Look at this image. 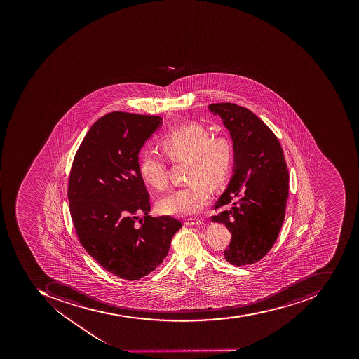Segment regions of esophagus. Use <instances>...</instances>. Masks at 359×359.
I'll list each match as a JSON object with an SVG mask.
<instances>
[{
    "label": "esophagus",
    "instance_id": "1",
    "mask_svg": "<svg viewBox=\"0 0 359 359\" xmlns=\"http://www.w3.org/2000/svg\"><path fill=\"white\" fill-rule=\"evenodd\" d=\"M186 225H189V226H200V225H203V222L200 221V219H188V221H186Z\"/></svg>",
    "mask_w": 359,
    "mask_h": 359
}]
</instances>
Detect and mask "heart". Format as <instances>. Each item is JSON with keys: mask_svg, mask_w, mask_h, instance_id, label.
I'll return each instance as SVG.
<instances>
[{"mask_svg": "<svg viewBox=\"0 0 359 359\" xmlns=\"http://www.w3.org/2000/svg\"><path fill=\"white\" fill-rule=\"evenodd\" d=\"M163 153L172 161H189V184L169 192L158 202V211L165 215L189 217L200 213L209 204L206 189L224 184L233 165V148L227 138L213 137L200 123H188L171 130L161 140ZM140 172L146 184L163 190L168 184L163 157L153 153L140 156Z\"/></svg>", "mask_w": 359, "mask_h": 359, "instance_id": "heart-1", "label": "heart"}]
</instances>
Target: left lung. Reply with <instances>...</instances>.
Masks as SVG:
<instances>
[{
    "label": "left lung",
    "instance_id": "left-lung-1",
    "mask_svg": "<svg viewBox=\"0 0 359 359\" xmlns=\"http://www.w3.org/2000/svg\"><path fill=\"white\" fill-rule=\"evenodd\" d=\"M229 130L234 148V175L212 217L231 233L225 259L234 266L259 262L277 241L285 217L289 172L283 148L257 115L233 103L210 104Z\"/></svg>",
    "mask_w": 359,
    "mask_h": 359
}]
</instances>
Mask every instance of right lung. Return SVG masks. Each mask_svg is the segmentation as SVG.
Here are the masks:
<instances>
[{"label":"right lung","mask_w":359,"mask_h":359,"mask_svg":"<svg viewBox=\"0 0 359 359\" xmlns=\"http://www.w3.org/2000/svg\"><path fill=\"white\" fill-rule=\"evenodd\" d=\"M161 121L125 112L102 116L76 150L69 176V209L80 243L100 266L125 280L154 271L182 226L171 217L148 215L138 154Z\"/></svg>","instance_id":"1"}]
</instances>
